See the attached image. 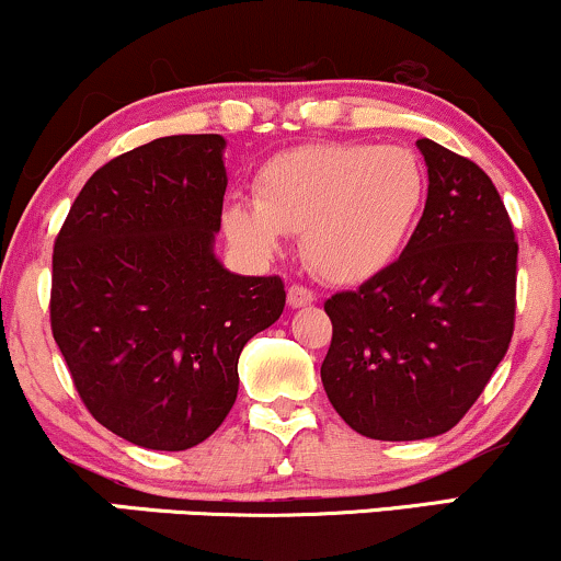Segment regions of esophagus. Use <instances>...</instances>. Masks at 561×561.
I'll use <instances>...</instances> for the list:
<instances>
[{
    "label": "esophagus",
    "instance_id": "obj_1",
    "mask_svg": "<svg viewBox=\"0 0 561 561\" xmlns=\"http://www.w3.org/2000/svg\"><path fill=\"white\" fill-rule=\"evenodd\" d=\"M317 300V295L311 293V289L308 287H302V285H293L287 289V302L293 308H302V306H311V302Z\"/></svg>",
    "mask_w": 561,
    "mask_h": 561
}]
</instances>
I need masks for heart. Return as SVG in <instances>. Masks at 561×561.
<instances>
[{
	"mask_svg": "<svg viewBox=\"0 0 561 561\" xmlns=\"http://www.w3.org/2000/svg\"><path fill=\"white\" fill-rule=\"evenodd\" d=\"M427 173L409 147L302 145L263 163L253 205L231 203L224 229L255 255L300 237L302 259L332 285H358L401 255L420 221Z\"/></svg>",
	"mask_w": 561,
	"mask_h": 561,
	"instance_id": "obj_1",
	"label": "heart"
}]
</instances>
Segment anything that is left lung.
<instances>
[{
	"label": "left lung",
	"instance_id": "8db88e82",
	"mask_svg": "<svg viewBox=\"0 0 561 561\" xmlns=\"http://www.w3.org/2000/svg\"><path fill=\"white\" fill-rule=\"evenodd\" d=\"M427 203L401 259L324 302L327 398L356 433L424 440L472 409L506 356L517 308V240L491 176L433 139Z\"/></svg>",
	"mask_w": 561,
	"mask_h": 561
}]
</instances>
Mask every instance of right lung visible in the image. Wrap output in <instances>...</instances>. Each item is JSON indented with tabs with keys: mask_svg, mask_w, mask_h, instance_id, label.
Instances as JSON below:
<instances>
[{
	"mask_svg": "<svg viewBox=\"0 0 561 561\" xmlns=\"http://www.w3.org/2000/svg\"><path fill=\"white\" fill-rule=\"evenodd\" d=\"M221 134L152 139L92 173L55 240L49 321L83 405L134 446L186 450L237 401V362L285 311L279 276L216 259Z\"/></svg>",
	"mask_w": 561,
	"mask_h": 561,
	"instance_id": "add662e5",
	"label": "right lung"
}]
</instances>
